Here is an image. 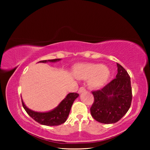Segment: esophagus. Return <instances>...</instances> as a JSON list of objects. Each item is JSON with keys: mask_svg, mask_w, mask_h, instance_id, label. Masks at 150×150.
I'll return each mask as SVG.
<instances>
[{"mask_svg": "<svg viewBox=\"0 0 150 150\" xmlns=\"http://www.w3.org/2000/svg\"><path fill=\"white\" fill-rule=\"evenodd\" d=\"M85 91H86V89L85 88V87H81L79 88V91H78V93H79V94H81V93H82L83 92H85Z\"/></svg>", "mask_w": 150, "mask_h": 150, "instance_id": "obj_1", "label": "esophagus"}]
</instances>
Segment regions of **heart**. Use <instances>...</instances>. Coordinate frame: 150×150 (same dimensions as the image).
I'll use <instances>...</instances> for the list:
<instances>
[{"label":"heart","mask_w":150,"mask_h":150,"mask_svg":"<svg viewBox=\"0 0 150 150\" xmlns=\"http://www.w3.org/2000/svg\"><path fill=\"white\" fill-rule=\"evenodd\" d=\"M73 74L79 79L89 78V85L91 87L98 88L105 85L108 79L110 71L104 65L81 63L73 67Z\"/></svg>","instance_id":"b5f03b06"}]
</instances>
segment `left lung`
Masks as SVG:
<instances>
[{"instance_id":"left-lung-1","label":"left lung","mask_w":150,"mask_h":150,"mask_svg":"<svg viewBox=\"0 0 150 150\" xmlns=\"http://www.w3.org/2000/svg\"><path fill=\"white\" fill-rule=\"evenodd\" d=\"M117 67L115 79L101 89L92 91L95 100L90 109L91 114L100 123L117 122L130 107L132 93L130 75L118 63Z\"/></svg>"}]
</instances>
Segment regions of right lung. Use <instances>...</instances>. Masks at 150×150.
Masks as SVG:
<instances>
[{"instance_id":"1","label":"right lung","mask_w":150,"mask_h":150,"mask_svg":"<svg viewBox=\"0 0 150 150\" xmlns=\"http://www.w3.org/2000/svg\"><path fill=\"white\" fill-rule=\"evenodd\" d=\"M59 60L60 59H49L47 61L43 60L40 61L38 63H46L47 62H55ZM78 96V93H69L56 108L47 112H38L33 111L26 107L22 100V103L28 115L37 122L45 126H59L64 123L67 120L73 103Z\"/></svg>"}]
</instances>
